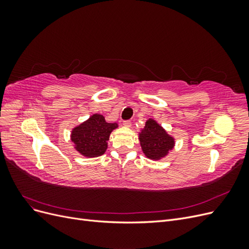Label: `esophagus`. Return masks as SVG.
Instances as JSON below:
<instances>
[{
	"instance_id": "34e87169",
	"label": "esophagus",
	"mask_w": 249,
	"mask_h": 249,
	"mask_svg": "<svg viewBox=\"0 0 249 249\" xmlns=\"http://www.w3.org/2000/svg\"><path fill=\"white\" fill-rule=\"evenodd\" d=\"M131 124H132L131 120H124V126H126V127H130V126H131Z\"/></svg>"
}]
</instances>
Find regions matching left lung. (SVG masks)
Listing matches in <instances>:
<instances>
[{
  "label": "left lung",
  "instance_id": "8db88e82",
  "mask_svg": "<svg viewBox=\"0 0 249 249\" xmlns=\"http://www.w3.org/2000/svg\"><path fill=\"white\" fill-rule=\"evenodd\" d=\"M139 139L143 153L154 160L167 155L175 144L173 138L153 119L147 120L144 129L140 133Z\"/></svg>",
  "mask_w": 249,
  "mask_h": 249
}]
</instances>
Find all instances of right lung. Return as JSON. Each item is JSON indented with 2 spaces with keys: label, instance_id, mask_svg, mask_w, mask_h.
<instances>
[{
  "label": "right lung",
  "instance_id": "obj_1",
  "mask_svg": "<svg viewBox=\"0 0 249 249\" xmlns=\"http://www.w3.org/2000/svg\"><path fill=\"white\" fill-rule=\"evenodd\" d=\"M116 127V124L107 123L103 115L94 114L85 123L74 127L71 141L82 155L89 158L99 157L106 152L110 134Z\"/></svg>",
  "mask_w": 249,
  "mask_h": 249
}]
</instances>
